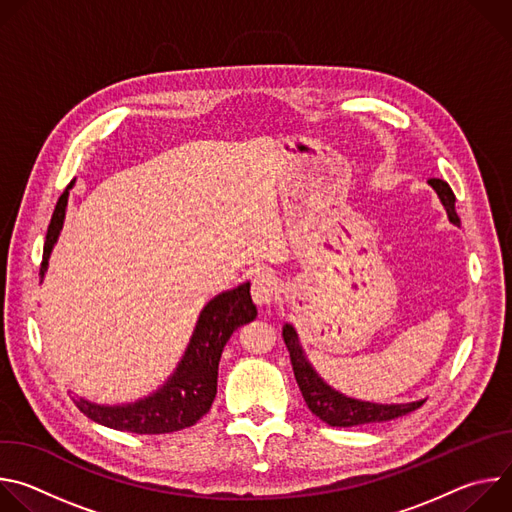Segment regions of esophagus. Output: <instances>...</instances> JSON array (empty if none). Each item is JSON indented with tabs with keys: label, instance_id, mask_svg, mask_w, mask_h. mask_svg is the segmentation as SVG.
<instances>
[{
	"label": "esophagus",
	"instance_id": "1",
	"mask_svg": "<svg viewBox=\"0 0 512 512\" xmlns=\"http://www.w3.org/2000/svg\"><path fill=\"white\" fill-rule=\"evenodd\" d=\"M277 289H279L277 277L269 271L257 273L251 281V296L259 306H269L277 298Z\"/></svg>",
	"mask_w": 512,
	"mask_h": 512
}]
</instances>
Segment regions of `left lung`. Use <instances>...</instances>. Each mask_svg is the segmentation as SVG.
Returning <instances> with one entry per match:
<instances>
[{
  "label": "left lung",
  "instance_id": "1",
  "mask_svg": "<svg viewBox=\"0 0 512 512\" xmlns=\"http://www.w3.org/2000/svg\"><path fill=\"white\" fill-rule=\"evenodd\" d=\"M427 182L437 192V196H440V200L448 212L450 223L460 227V216L456 212V196H454L450 184L440 178H431ZM283 340L289 350L291 367H294V375H296V381L304 395L306 405L310 407V411L316 417H320L324 423H328L332 427H352V425L391 421V419L407 415L423 405V401L381 405V403H369V401H358V399L346 397V395L334 391L330 385H326L318 377V373L314 371V367L308 362V358L302 350L296 328L291 324L283 326Z\"/></svg>",
  "mask_w": 512,
  "mask_h": 512
}]
</instances>
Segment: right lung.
I'll use <instances>...</instances> for the list:
<instances>
[{
    "label": "right lung",
    "mask_w": 512,
    "mask_h": 512,
    "mask_svg": "<svg viewBox=\"0 0 512 512\" xmlns=\"http://www.w3.org/2000/svg\"><path fill=\"white\" fill-rule=\"evenodd\" d=\"M72 184L75 182H70L60 194L52 212L44 241L40 277L46 273L48 257L60 235L68 190ZM249 287L251 283H243L235 289L223 291L204 306L176 373L160 391L131 405L107 407L79 399L75 401L77 407L101 425L131 433H172L194 425L208 413L216 397L218 360H221L225 344L239 326L255 320L257 316Z\"/></svg>",
    "instance_id": "add662e5"
}]
</instances>
